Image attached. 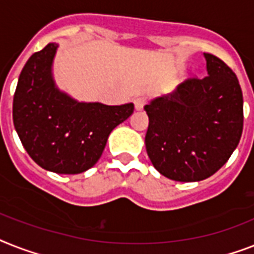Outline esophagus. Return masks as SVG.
<instances>
[{
    "label": "esophagus",
    "instance_id": "obj_1",
    "mask_svg": "<svg viewBox=\"0 0 254 254\" xmlns=\"http://www.w3.org/2000/svg\"><path fill=\"white\" fill-rule=\"evenodd\" d=\"M146 103H147V98H145V96H138V98L134 99V107H135L137 111L143 109V107L146 106Z\"/></svg>",
    "mask_w": 254,
    "mask_h": 254
}]
</instances>
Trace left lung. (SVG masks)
<instances>
[{
  "mask_svg": "<svg viewBox=\"0 0 254 254\" xmlns=\"http://www.w3.org/2000/svg\"><path fill=\"white\" fill-rule=\"evenodd\" d=\"M207 75L189 78L145 106L146 151L171 180H205L226 164L243 133V92L236 74L203 53Z\"/></svg>",
  "mask_w": 254,
  "mask_h": 254,
  "instance_id": "8db88e82",
  "label": "left lung"
}]
</instances>
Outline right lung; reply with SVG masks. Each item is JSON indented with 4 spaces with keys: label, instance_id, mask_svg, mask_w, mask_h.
<instances>
[{
    "label": "right lung",
    "instance_id": "add662e5",
    "mask_svg": "<svg viewBox=\"0 0 254 254\" xmlns=\"http://www.w3.org/2000/svg\"><path fill=\"white\" fill-rule=\"evenodd\" d=\"M59 44L31 56L20 71L13 121L28 155L51 172L75 175L100 159L111 131L134 111L133 103H80L56 87L52 64Z\"/></svg>",
    "mask_w": 254,
    "mask_h": 254
}]
</instances>
